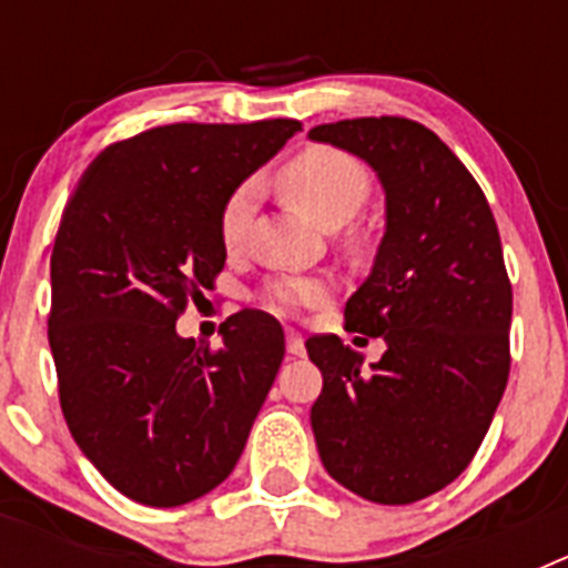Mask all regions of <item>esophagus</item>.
Segmentation results:
<instances>
[{
	"label": "esophagus",
	"instance_id": "obj_1",
	"mask_svg": "<svg viewBox=\"0 0 568 568\" xmlns=\"http://www.w3.org/2000/svg\"><path fill=\"white\" fill-rule=\"evenodd\" d=\"M287 353L295 355V358H301V355L307 353V349H304V338H301V333H295V329H287Z\"/></svg>",
	"mask_w": 568,
	"mask_h": 568
}]
</instances>
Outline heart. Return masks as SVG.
<instances>
[{"label":"heart","mask_w":568,"mask_h":568,"mask_svg":"<svg viewBox=\"0 0 568 568\" xmlns=\"http://www.w3.org/2000/svg\"><path fill=\"white\" fill-rule=\"evenodd\" d=\"M278 184L290 202L304 210L310 219H315L321 227H341L344 222H349L369 193V175H366L364 164L335 148L301 150L281 168ZM253 204V182L239 184L224 202L222 215H219V235L227 250H235L244 239ZM321 295H324V287L318 281L281 278L267 287V304L278 313H287L298 304L318 301Z\"/></svg>","instance_id":"1"}]
</instances>
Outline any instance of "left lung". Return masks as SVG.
Returning a JSON list of instances; mask_svg holds the SVG:
<instances>
[{
  "label": "left lung",
  "instance_id": "8db88e82",
  "mask_svg": "<svg viewBox=\"0 0 568 568\" xmlns=\"http://www.w3.org/2000/svg\"><path fill=\"white\" fill-rule=\"evenodd\" d=\"M310 139L364 159L386 193L373 273L344 310L386 353L366 369L338 335L307 341L324 375L310 413L321 464L373 504H415L469 466L509 381L498 224L464 162L413 119H344Z\"/></svg>",
  "mask_w": 568,
  "mask_h": 568
}]
</instances>
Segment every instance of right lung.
<instances>
[{
    "label": "right lung",
    "mask_w": 568,
    "mask_h": 568,
    "mask_svg": "<svg viewBox=\"0 0 568 568\" xmlns=\"http://www.w3.org/2000/svg\"><path fill=\"white\" fill-rule=\"evenodd\" d=\"M298 130L295 119L144 130L104 148L64 207L48 315L59 404L84 458L135 504L202 498L244 453L284 329L241 310L213 349L175 321L224 270L230 193Z\"/></svg>",
    "instance_id": "1"
}]
</instances>
